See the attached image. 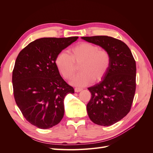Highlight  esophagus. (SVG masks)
Here are the masks:
<instances>
[{
    "label": "esophagus",
    "mask_w": 153,
    "mask_h": 153,
    "mask_svg": "<svg viewBox=\"0 0 153 153\" xmlns=\"http://www.w3.org/2000/svg\"><path fill=\"white\" fill-rule=\"evenodd\" d=\"M82 90V89H81V88H78V87H76L75 89V91L76 92H80V91H81Z\"/></svg>",
    "instance_id": "34e87169"
}]
</instances>
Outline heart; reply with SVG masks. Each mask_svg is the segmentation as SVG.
Here are the masks:
<instances>
[{"label":"heart","mask_w":153,"mask_h":153,"mask_svg":"<svg viewBox=\"0 0 153 153\" xmlns=\"http://www.w3.org/2000/svg\"><path fill=\"white\" fill-rule=\"evenodd\" d=\"M55 64L62 76L70 80L76 73L78 66L81 72L73 78L71 84L78 87L100 82L107 74L111 64V55L106 49L88 42H81L71 49V55L65 51L59 52Z\"/></svg>","instance_id":"1"}]
</instances>
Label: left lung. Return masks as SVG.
I'll list each match as a JSON object with an SVG mask.
<instances>
[{
	"instance_id": "obj_1",
	"label": "left lung",
	"mask_w": 153,
	"mask_h": 153,
	"mask_svg": "<svg viewBox=\"0 0 153 153\" xmlns=\"http://www.w3.org/2000/svg\"><path fill=\"white\" fill-rule=\"evenodd\" d=\"M82 38L107 50L111 55L110 67L103 80L88 88L91 98L87 105L92 122L110 126L131 110L136 90V62L130 49L121 40L107 36Z\"/></svg>"
}]
</instances>
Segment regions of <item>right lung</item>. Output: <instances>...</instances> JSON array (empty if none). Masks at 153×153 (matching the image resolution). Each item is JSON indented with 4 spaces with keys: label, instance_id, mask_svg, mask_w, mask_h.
<instances>
[{
    "label": "right lung",
    "instance_id": "right-lung-1",
    "mask_svg": "<svg viewBox=\"0 0 153 153\" xmlns=\"http://www.w3.org/2000/svg\"><path fill=\"white\" fill-rule=\"evenodd\" d=\"M78 38L36 39L22 50L16 59L12 75L16 103L27 121L40 129L60 123L64 99L75 91L60 75L55 58Z\"/></svg>",
    "mask_w": 153,
    "mask_h": 153
}]
</instances>
